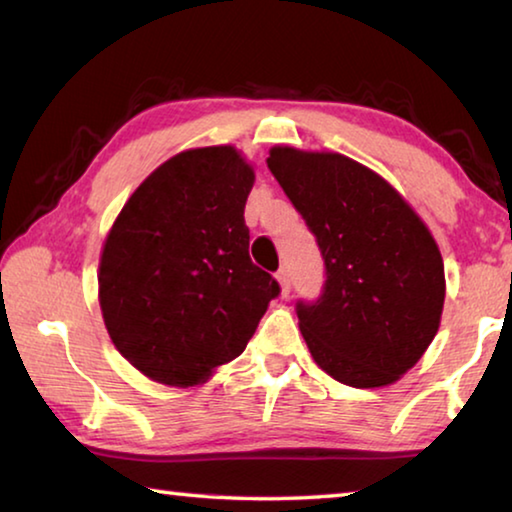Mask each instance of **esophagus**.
I'll list each match as a JSON object with an SVG mask.
<instances>
[{"label": "esophagus", "instance_id": "esophagus-1", "mask_svg": "<svg viewBox=\"0 0 512 512\" xmlns=\"http://www.w3.org/2000/svg\"><path fill=\"white\" fill-rule=\"evenodd\" d=\"M275 277H277V282H280L282 296H289V291H291V275H289L287 268H280Z\"/></svg>", "mask_w": 512, "mask_h": 512}]
</instances>
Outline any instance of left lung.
Segmentation results:
<instances>
[{
  "label": "left lung",
  "instance_id": "obj_1",
  "mask_svg": "<svg viewBox=\"0 0 512 512\" xmlns=\"http://www.w3.org/2000/svg\"><path fill=\"white\" fill-rule=\"evenodd\" d=\"M266 164L325 259L323 296L298 302L311 357L341 384H395L440 327L436 239L388 180L348 155L273 146Z\"/></svg>",
  "mask_w": 512,
  "mask_h": 512
}]
</instances>
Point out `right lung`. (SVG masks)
<instances>
[{"label":"right lung","instance_id":"add662e5","mask_svg":"<svg viewBox=\"0 0 512 512\" xmlns=\"http://www.w3.org/2000/svg\"><path fill=\"white\" fill-rule=\"evenodd\" d=\"M255 171L235 146L173 155L121 207L99 259L112 343L164 386L205 384L237 359L277 293L250 262L244 207Z\"/></svg>","mask_w":512,"mask_h":512}]
</instances>
